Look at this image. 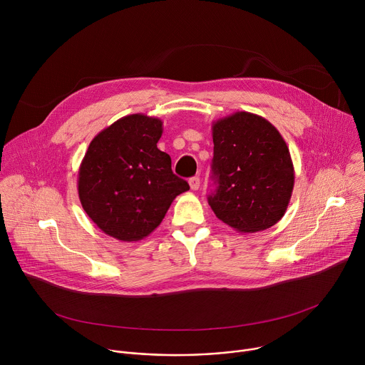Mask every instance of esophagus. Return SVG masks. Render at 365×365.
<instances>
[{"instance_id": "34e87169", "label": "esophagus", "mask_w": 365, "mask_h": 365, "mask_svg": "<svg viewBox=\"0 0 365 365\" xmlns=\"http://www.w3.org/2000/svg\"><path fill=\"white\" fill-rule=\"evenodd\" d=\"M189 186H190L192 190H197L199 186H200V179H199V176L190 178V179H189Z\"/></svg>"}]
</instances>
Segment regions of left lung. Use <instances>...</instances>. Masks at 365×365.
Here are the masks:
<instances>
[{
	"label": "left lung",
	"mask_w": 365,
	"mask_h": 365,
	"mask_svg": "<svg viewBox=\"0 0 365 365\" xmlns=\"http://www.w3.org/2000/svg\"><path fill=\"white\" fill-rule=\"evenodd\" d=\"M214 214L238 232H257L284 215L294 185L290 151L266 118L238 111L212 124Z\"/></svg>",
	"instance_id": "obj_1"
}]
</instances>
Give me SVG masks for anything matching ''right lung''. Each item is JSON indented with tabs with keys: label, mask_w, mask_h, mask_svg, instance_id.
<instances>
[{
	"label": "right lung",
	"mask_w": 365,
	"mask_h": 365,
	"mask_svg": "<svg viewBox=\"0 0 365 365\" xmlns=\"http://www.w3.org/2000/svg\"><path fill=\"white\" fill-rule=\"evenodd\" d=\"M159 118L133 114L93 137L78 173L82 207L96 227L120 241H138L163 221L186 180L172 172L170 155L158 148Z\"/></svg>",
	"instance_id": "add662e5"
}]
</instances>
